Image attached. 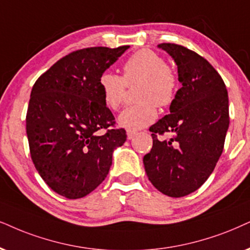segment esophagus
<instances>
[{"instance_id":"obj_1","label":"esophagus","mask_w":250,"mask_h":250,"mask_svg":"<svg viewBox=\"0 0 250 250\" xmlns=\"http://www.w3.org/2000/svg\"><path fill=\"white\" fill-rule=\"evenodd\" d=\"M136 135H137V132H136V131H134V130H127L128 140H132V138H134Z\"/></svg>"}]
</instances>
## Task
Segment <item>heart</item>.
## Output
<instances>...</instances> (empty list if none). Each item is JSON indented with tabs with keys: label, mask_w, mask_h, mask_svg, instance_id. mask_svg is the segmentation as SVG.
I'll return each instance as SVG.
<instances>
[{
	"label": "heart",
	"mask_w": 250,
	"mask_h": 250,
	"mask_svg": "<svg viewBox=\"0 0 250 250\" xmlns=\"http://www.w3.org/2000/svg\"><path fill=\"white\" fill-rule=\"evenodd\" d=\"M137 83L140 103L123 109L118 119L119 125L129 130H137L152 123L157 118L156 105L166 107L175 99L179 81L163 56L151 49H140L125 62L122 77L109 71L100 76L99 86L105 105L110 109H119L127 86Z\"/></svg>",
	"instance_id": "obj_1"
}]
</instances>
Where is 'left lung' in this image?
I'll list each match as a JSON object with an SVG mask.
<instances>
[{"instance_id": "1", "label": "left lung", "mask_w": 250, "mask_h": 250, "mask_svg": "<svg viewBox=\"0 0 250 250\" xmlns=\"http://www.w3.org/2000/svg\"><path fill=\"white\" fill-rule=\"evenodd\" d=\"M178 65L176 92L165 115L150 127L153 145L143 158L151 183L169 197L194 192L207 181L222 156L229 125V94L216 69L197 53L160 43ZM172 134L168 141L158 134Z\"/></svg>"}]
</instances>
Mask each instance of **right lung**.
I'll return each instance as SVG.
<instances>
[{"instance_id":"obj_1","label":"right lung","mask_w":250,"mask_h":250,"mask_svg":"<svg viewBox=\"0 0 250 250\" xmlns=\"http://www.w3.org/2000/svg\"><path fill=\"white\" fill-rule=\"evenodd\" d=\"M128 48L76 50L33 85L26 114L31 158L59 195L76 200L93 191L108 174L113 151L127 140L125 129H109L114 116L99 78Z\"/></svg>"}]
</instances>
